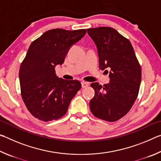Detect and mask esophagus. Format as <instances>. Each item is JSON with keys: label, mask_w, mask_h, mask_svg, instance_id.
Wrapping results in <instances>:
<instances>
[{"label": "esophagus", "mask_w": 161, "mask_h": 161, "mask_svg": "<svg viewBox=\"0 0 161 161\" xmlns=\"http://www.w3.org/2000/svg\"><path fill=\"white\" fill-rule=\"evenodd\" d=\"M89 86V83L88 82H86V81H82L81 82V86H82V88H86Z\"/></svg>", "instance_id": "34e87169"}]
</instances>
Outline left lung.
I'll list each match as a JSON object with an SVG mask.
<instances>
[{
  "label": "left lung",
  "instance_id": "8db88e82",
  "mask_svg": "<svg viewBox=\"0 0 161 161\" xmlns=\"http://www.w3.org/2000/svg\"><path fill=\"white\" fill-rule=\"evenodd\" d=\"M87 32L97 47L100 69H111L109 83L91 84L95 95L89 103L90 110L100 119L116 121L126 115L138 97L141 65L131 43L115 29L99 27L87 29Z\"/></svg>",
  "mask_w": 161,
  "mask_h": 161
}]
</instances>
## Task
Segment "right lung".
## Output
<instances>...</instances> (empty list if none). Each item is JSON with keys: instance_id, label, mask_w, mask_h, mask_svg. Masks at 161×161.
Here are the masks:
<instances>
[{"instance_id": "add662e5", "label": "right lung", "mask_w": 161, "mask_h": 161, "mask_svg": "<svg viewBox=\"0 0 161 161\" xmlns=\"http://www.w3.org/2000/svg\"><path fill=\"white\" fill-rule=\"evenodd\" d=\"M86 29L50 30L30 45L22 62L19 78L24 103L35 118L51 121L67 113L71 100L81 87L78 80H65L55 74L72 44L86 34Z\"/></svg>"}]
</instances>
